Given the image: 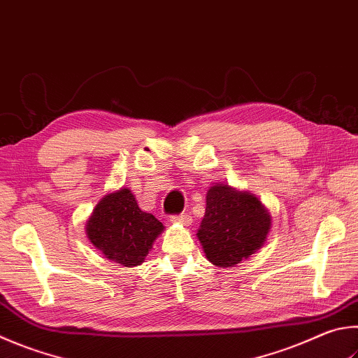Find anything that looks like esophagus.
I'll use <instances>...</instances> for the list:
<instances>
[{
    "label": "esophagus",
    "instance_id": "esophagus-1",
    "mask_svg": "<svg viewBox=\"0 0 358 358\" xmlns=\"http://www.w3.org/2000/svg\"><path fill=\"white\" fill-rule=\"evenodd\" d=\"M171 222L187 227V225L192 224V217L189 216V214H177V216H172L171 217Z\"/></svg>",
    "mask_w": 358,
    "mask_h": 358
}]
</instances>
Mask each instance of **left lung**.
I'll return each mask as SVG.
<instances>
[{
	"label": "left lung",
	"mask_w": 358,
	"mask_h": 358,
	"mask_svg": "<svg viewBox=\"0 0 358 358\" xmlns=\"http://www.w3.org/2000/svg\"><path fill=\"white\" fill-rule=\"evenodd\" d=\"M271 227V213L255 194L214 183L206 192L197 238L208 262L217 268H235L262 249Z\"/></svg>",
	"instance_id": "obj_1"
}]
</instances>
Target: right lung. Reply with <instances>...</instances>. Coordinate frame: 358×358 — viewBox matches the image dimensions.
I'll return each instance as SVG.
<instances>
[{
	"label": "right lung",
	"mask_w": 358,
	"mask_h": 358,
	"mask_svg": "<svg viewBox=\"0 0 358 358\" xmlns=\"http://www.w3.org/2000/svg\"><path fill=\"white\" fill-rule=\"evenodd\" d=\"M164 225L142 211L128 187L103 196L86 222V235L103 257L125 268L145 262Z\"/></svg>",
	"instance_id": "add662e5"
}]
</instances>
